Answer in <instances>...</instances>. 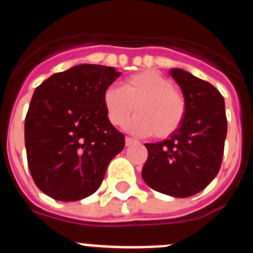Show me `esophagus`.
Masks as SVG:
<instances>
[{
    "instance_id": "1",
    "label": "esophagus",
    "mask_w": 253,
    "mask_h": 253,
    "mask_svg": "<svg viewBox=\"0 0 253 253\" xmlns=\"http://www.w3.org/2000/svg\"><path fill=\"white\" fill-rule=\"evenodd\" d=\"M135 142H137V140L133 139V138H129V137L125 138V146H126V147L131 146V144H134Z\"/></svg>"
}]
</instances>
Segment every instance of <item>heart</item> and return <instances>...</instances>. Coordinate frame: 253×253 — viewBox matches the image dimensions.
Returning <instances> with one entry per match:
<instances>
[{
  "mask_svg": "<svg viewBox=\"0 0 253 253\" xmlns=\"http://www.w3.org/2000/svg\"><path fill=\"white\" fill-rule=\"evenodd\" d=\"M107 119L113 125L123 124L137 111L125 126L140 135L169 137L185 118L186 102L175 90L173 82L162 73L147 69L134 73L123 81L122 86H109L102 96Z\"/></svg>",
  "mask_w": 253,
  "mask_h": 253,
  "instance_id": "b5f03b06",
  "label": "heart"
}]
</instances>
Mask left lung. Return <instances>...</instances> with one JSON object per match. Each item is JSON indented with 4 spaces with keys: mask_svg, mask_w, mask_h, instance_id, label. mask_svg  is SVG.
<instances>
[{
    "mask_svg": "<svg viewBox=\"0 0 253 253\" xmlns=\"http://www.w3.org/2000/svg\"><path fill=\"white\" fill-rule=\"evenodd\" d=\"M169 75L184 93L186 113L167 139L146 143L142 177L151 189L175 198L204 190L218 175L227 137L224 99L209 82L181 68Z\"/></svg>",
    "mask_w": 253,
    "mask_h": 253,
    "instance_id": "obj_1",
    "label": "left lung"
}]
</instances>
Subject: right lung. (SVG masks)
I'll list each match as a JSON object with an SVG mask.
<instances>
[{"instance_id":"right-lung-1","label":"right lung","mask_w":253,"mask_h":253,"mask_svg":"<svg viewBox=\"0 0 253 253\" xmlns=\"http://www.w3.org/2000/svg\"><path fill=\"white\" fill-rule=\"evenodd\" d=\"M122 73L80 64L38 86L25 118V147L35 185L60 202L92 195L107 165L125 146L109 122L102 96Z\"/></svg>"}]
</instances>
